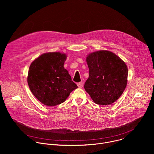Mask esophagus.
I'll return each instance as SVG.
<instances>
[{
  "mask_svg": "<svg viewBox=\"0 0 154 154\" xmlns=\"http://www.w3.org/2000/svg\"><path fill=\"white\" fill-rule=\"evenodd\" d=\"M77 86H78V87L79 88H82L83 87V83L82 82H79V83H77Z\"/></svg>",
  "mask_w": 154,
  "mask_h": 154,
  "instance_id": "esophagus-1",
  "label": "esophagus"
}]
</instances>
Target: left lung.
<instances>
[{"mask_svg": "<svg viewBox=\"0 0 154 154\" xmlns=\"http://www.w3.org/2000/svg\"><path fill=\"white\" fill-rule=\"evenodd\" d=\"M89 77L85 83V91L93 101L107 105L118 100L127 82L128 69L125 63L116 54L99 51L86 57Z\"/></svg>", "mask_w": 154, "mask_h": 154, "instance_id": "obj_1", "label": "left lung"}]
</instances>
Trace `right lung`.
<instances>
[{
    "mask_svg": "<svg viewBox=\"0 0 154 154\" xmlns=\"http://www.w3.org/2000/svg\"><path fill=\"white\" fill-rule=\"evenodd\" d=\"M66 55L60 52L41 55L30 66L27 82L32 94L44 105L63 103L77 88L64 68Z\"/></svg>",
    "mask_w": 154,
    "mask_h": 154,
    "instance_id": "right-lung-1",
    "label": "right lung"
}]
</instances>
